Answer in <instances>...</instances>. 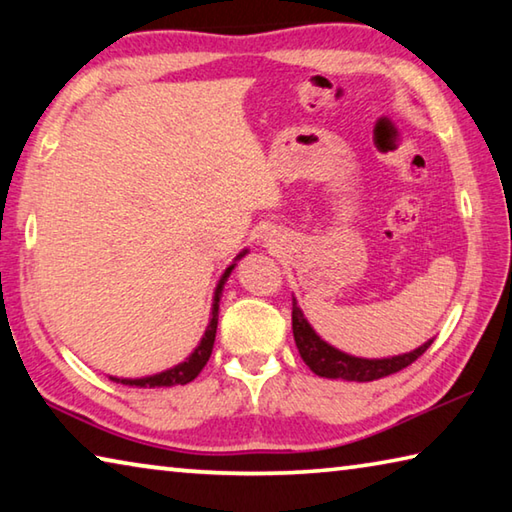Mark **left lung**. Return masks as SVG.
Here are the masks:
<instances>
[{
  "mask_svg": "<svg viewBox=\"0 0 512 512\" xmlns=\"http://www.w3.org/2000/svg\"><path fill=\"white\" fill-rule=\"evenodd\" d=\"M291 318H293V339H296L302 361L307 363L311 372H316L318 377H327V379L375 381L381 377H388L393 375V372H400L406 366H411V363L418 357H422L429 345L433 343V341H427L424 345H420L418 350L400 354V357L361 359V357H352V354L336 350L320 339V336L314 332V327L307 323V318L298 307L296 298H293Z\"/></svg>",
  "mask_w": 512,
  "mask_h": 512,
  "instance_id": "1",
  "label": "left lung"
}]
</instances>
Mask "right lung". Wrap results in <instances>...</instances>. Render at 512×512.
<instances>
[{"label":"right lung","instance_id":"add662e5","mask_svg":"<svg viewBox=\"0 0 512 512\" xmlns=\"http://www.w3.org/2000/svg\"><path fill=\"white\" fill-rule=\"evenodd\" d=\"M248 253H239L237 259H241ZM235 259V262H237ZM237 264H232L225 268V273L221 275L219 284H216V291H214V302H212V318H210V325L205 329V336L198 343V348L189 354V359L178 363V366H173L169 370L160 372V375H151V377H142V379H117V377H110L112 381H117V384H126V386H137V388H162V386H185L189 381L198 377V372L205 368V363L210 361V354L214 348V336H216V325H219V300H221V291H223V284L228 280L232 268Z\"/></svg>","mask_w":512,"mask_h":512}]
</instances>
